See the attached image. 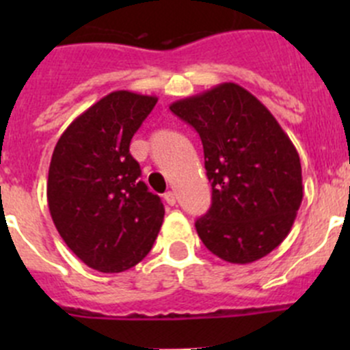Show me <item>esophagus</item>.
<instances>
[{
	"mask_svg": "<svg viewBox=\"0 0 350 350\" xmlns=\"http://www.w3.org/2000/svg\"><path fill=\"white\" fill-rule=\"evenodd\" d=\"M164 200H165V203L171 204V206H174V204H176V193L174 191H167L164 195Z\"/></svg>",
	"mask_w": 350,
	"mask_h": 350,
	"instance_id": "34e87169",
	"label": "esophagus"
}]
</instances>
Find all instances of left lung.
Wrapping results in <instances>:
<instances>
[{"mask_svg": "<svg viewBox=\"0 0 350 350\" xmlns=\"http://www.w3.org/2000/svg\"><path fill=\"white\" fill-rule=\"evenodd\" d=\"M169 108L203 144L211 206L195 227L204 247L232 264L273 252L291 230L303 200L299 155L273 113L235 83Z\"/></svg>", "mask_w": 350, "mask_h": 350, "instance_id": "1", "label": "left lung"}]
</instances>
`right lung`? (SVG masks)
Segmentation results:
<instances>
[{"label": "right lung", "instance_id": "add662e5", "mask_svg": "<svg viewBox=\"0 0 350 350\" xmlns=\"http://www.w3.org/2000/svg\"><path fill=\"white\" fill-rule=\"evenodd\" d=\"M155 96L113 91L81 113L57 140L47 201L62 241L86 266L122 273L152 249L164 204L140 181L130 140Z\"/></svg>", "mask_w": 350, "mask_h": 350}]
</instances>
